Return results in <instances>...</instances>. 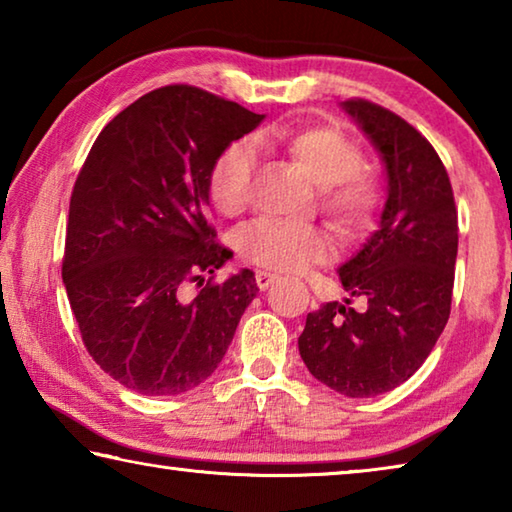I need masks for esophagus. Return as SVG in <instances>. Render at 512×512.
<instances>
[{
  "mask_svg": "<svg viewBox=\"0 0 512 512\" xmlns=\"http://www.w3.org/2000/svg\"><path fill=\"white\" fill-rule=\"evenodd\" d=\"M277 280V275L275 273H268V271H255V282H257V287L262 289V291H266L268 287H271V284Z\"/></svg>",
  "mask_w": 512,
  "mask_h": 512,
  "instance_id": "34e87169",
  "label": "esophagus"
}]
</instances>
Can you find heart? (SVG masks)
Returning <instances> with one entry per match:
<instances>
[{"label":"heart","instance_id":"heart-1","mask_svg":"<svg viewBox=\"0 0 512 512\" xmlns=\"http://www.w3.org/2000/svg\"><path fill=\"white\" fill-rule=\"evenodd\" d=\"M259 146L282 149L296 160L320 192V207L345 235H359L381 205V185L361 171L363 153L348 135L332 126L268 128L255 140H237L225 146L207 176V194L223 216L246 210L259 162ZM235 246L241 259L266 271L298 273L332 255V239L318 225L287 223L262 216L237 232Z\"/></svg>","mask_w":512,"mask_h":512}]
</instances>
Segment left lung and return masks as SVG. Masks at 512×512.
<instances>
[{"label": "left lung", "mask_w": 512, "mask_h": 512, "mask_svg": "<svg viewBox=\"0 0 512 512\" xmlns=\"http://www.w3.org/2000/svg\"><path fill=\"white\" fill-rule=\"evenodd\" d=\"M386 164L388 198L379 230L339 268L343 289L368 302H325L311 311L298 348L311 375L348 397L393 391L418 370L452 311L458 212L438 153L388 108L348 99Z\"/></svg>", "instance_id": "left-lung-1"}]
</instances>
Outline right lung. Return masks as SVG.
<instances>
[{
  "mask_svg": "<svg viewBox=\"0 0 512 512\" xmlns=\"http://www.w3.org/2000/svg\"><path fill=\"white\" fill-rule=\"evenodd\" d=\"M262 119L194 85H164L108 121L83 162L63 282L85 350L135 393L180 395L205 381L257 296L248 268L214 282L232 250L205 207L214 160Z\"/></svg>",
  "mask_w": 512,
  "mask_h": 512,
  "instance_id": "obj_1",
  "label": "right lung"
}]
</instances>
